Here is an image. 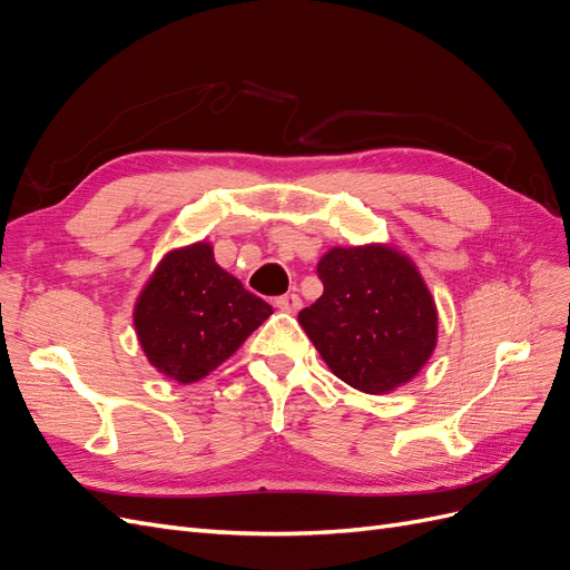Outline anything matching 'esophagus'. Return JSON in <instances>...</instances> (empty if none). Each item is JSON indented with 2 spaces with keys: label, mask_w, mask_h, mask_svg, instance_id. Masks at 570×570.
I'll use <instances>...</instances> for the list:
<instances>
[{
  "label": "esophagus",
  "mask_w": 570,
  "mask_h": 570,
  "mask_svg": "<svg viewBox=\"0 0 570 570\" xmlns=\"http://www.w3.org/2000/svg\"><path fill=\"white\" fill-rule=\"evenodd\" d=\"M275 306L281 308V312H287V314H297L302 308V299L299 295H295V292H287V295L275 299Z\"/></svg>",
  "instance_id": "1"
}]
</instances>
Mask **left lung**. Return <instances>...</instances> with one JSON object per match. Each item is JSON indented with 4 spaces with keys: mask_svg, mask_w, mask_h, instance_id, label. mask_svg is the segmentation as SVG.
Returning a JSON list of instances; mask_svg holds the SVG:
<instances>
[{
    "mask_svg": "<svg viewBox=\"0 0 570 570\" xmlns=\"http://www.w3.org/2000/svg\"><path fill=\"white\" fill-rule=\"evenodd\" d=\"M316 271L323 295L297 318L327 368L368 394L411 381L438 342V308L416 266L366 245L331 249Z\"/></svg>",
    "mask_w": 570,
    "mask_h": 570,
    "instance_id": "left-lung-1",
    "label": "left lung"
}]
</instances>
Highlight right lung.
<instances>
[{
  "instance_id": "1",
  "label": "right lung",
  "mask_w": 570,
  "mask_h": 570,
  "mask_svg": "<svg viewBox=\"0 0 570 570\" xmlns=\"http://www.w3.org/2000/svg\"><path fill=\"white\" fill-rule=\"evenodd\" d=\"M273 308L197 243L161 258L135 304V331L154 368L195 383L237 352Z\"/></svg>"
}]
</instances>
